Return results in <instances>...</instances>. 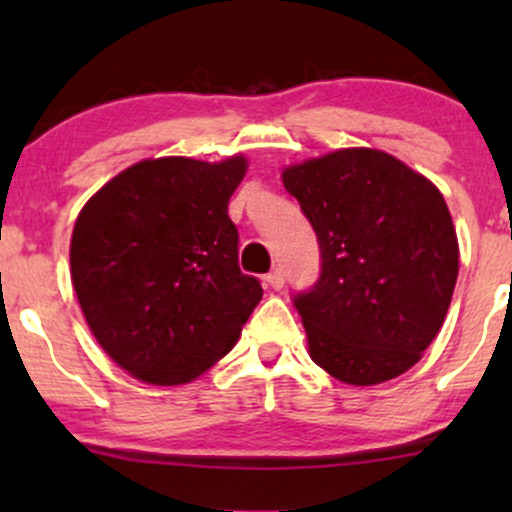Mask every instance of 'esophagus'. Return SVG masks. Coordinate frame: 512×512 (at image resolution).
<instances>
[{
    "label": "esophagus",
    "mask_w": 512,
    "mask_h": 512,
    "mask_svg": "<svg viewBox=\"0 0 512 512\" xmlns=\"http://www.w3.org/2000/svg\"><path fill=\"white\" fill-rule=\"evenodd\" d=\"M264 284H267L269 289H274V291L284 289V274H281L279 269H274V272H269L267 276H264Z\"/></svg>",
    "instance_id": "1"
}]
</instances>
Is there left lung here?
<instances>
[{
    "mask_svg": "<svg viewBox=\"0 0 512 512\" xmlns=\"http://www.w3.org/2000/svg\"><path fill=\"white\" fill-rule=\"evenodd\" d=\"M320 245V279L293 296L310 358L346 385L419 361L455 291L460 248L431 180L375 149H339L281 173Z\"/></svg>",
    "mask_w": 512,
    "mask_h": 512,
    "instance_id": "1",
    "label": "left lung"
}]
</instances>
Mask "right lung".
<instances>
[{"mask_svg":"<svg viewBox=\"0 0 512 512\" xmlns=\"http://www.w3.org/2000/svg\"><path fill=\"white\" fill-rule=\"evenodd\" d=\"M248 161L168 156L105 182L74 223L72 284L93 337L151 385H182L238 342L262 301L238 267L228 199Z\"/></svg>","mask_w":512,"mask_h":512,"instance_id":"right-lung-1","label":"right lung"}]
</instances>
